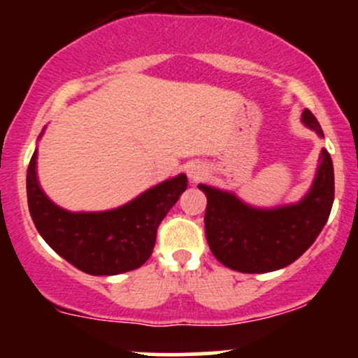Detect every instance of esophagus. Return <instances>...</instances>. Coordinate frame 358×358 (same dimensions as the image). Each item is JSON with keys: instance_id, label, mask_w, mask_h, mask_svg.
<instances>
[{"instance_id": "34e87169", "label": "esophagus", "mask_w": 358, "mask_h": 358, "mask_svg": "<svg viewBox=\"0 0 358 358\" xmlns=\"http://www.w3.org/2000/svg\"><path fill=\"white\" fill-rule=\"evenodd\" d=\"M205 175V166L200 165V163H192L190 168H188V176L192 180H200Z\"/></svg>"}]
</instances>
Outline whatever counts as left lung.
<instances>
[{
    "instance_id": "left-lung-1",
    "label": "left lung",
    "mask_w": 358,
    "mask_h": 358,
    "mask_svg": "<svg viewBox=\"0 0 358 358\" xmlns=\"http://www.w3.org/2000/svg\"><path fill=\"white\" fill-rule=\"evenodd\" d=\"M301 121L323 138L310 109L303 110ZM199 188L207 195L205 236L217 261L239 273H271L296 261L327 224L335 199L334 163L322 150L310 192L298 203L276 208L250 207L207 185Z\"/></svg>"
}]
</instances>
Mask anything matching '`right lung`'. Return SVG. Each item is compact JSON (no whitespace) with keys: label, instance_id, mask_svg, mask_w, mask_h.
<instances>
[{"label":"right lung","instance_id":"obj_1","mask_svg":"<svg viewBox=\"0 0 358 358\" xmlns=\"http://www.w3.org/2000/svg\"><path fill=\"white\" fill-rule=\"evenodd\" d=\"M187 185V175L180 173L113 210L67 212L40 188L36 150L27 171L28 208L36 231L59 256L92 276H114L145 264L158 225Z\"/></svg>","mask_w":358,"mask_h":358}]
</instances>
